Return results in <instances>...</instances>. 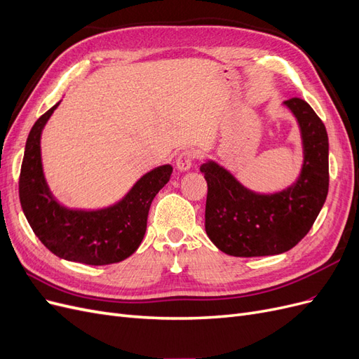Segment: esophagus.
I'll return each instance as SVG.
<instances>
[{"label":"esophagus","mask_w":359,"mask_h":359,"mask_svg":"<svg viewBox=\"0 0 359 359\" xmlns=\"http://www.w3.org/2000/svg\"><path fill=\"white\" fill-rule=\"evenodd\" d=\"M193 160H194V153L190 149H186L178 156V158L175 161V166L180 172H187L191 168Z\"/></svg>","instance_id":"esophagus-1"}]
</instances>
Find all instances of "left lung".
Masks as SVG:
<instances>
[{"instance_id": "1", "label": "left lung", "mask_w": 359, "mask_h": 359, "mask_svg": "<svg viewBox=\"0 0 359 359\" xmlns=\"http://www.w3.org/2000/svg\"><path fill=\"white\" fill-rule=\"evenodd\" d=\"M283 104L297 119L302 144V165L292 186L259 193L215 160L208 158L201 166L208 184L205 231L226 255L256 257L287 252L309 233L327 199V128L307 102L293 97Z\"/></svg>"}]
</instances>
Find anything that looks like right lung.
<instances>
[{
    "instance_id": "add662e5",
    "label": "right lung",
    "mask_w": 359,
    "mask_h": 359,
    "mask_svg": "<svg viewBox=\"0 0 359 359\" xmlns=\"http://www.w3.org/2000/svg\"><path fill=\"white\" fill-rule=\"evenodd\" d=\"M58 106L60 102L43 114L28 135L19 178L22 211L39 240L55 256L97 266L121 262L142 243L151 202L169 182L173 168L151 169L109 206L69 208L52 194L41 161V132Z\"/></svg>"
}]
</instances>
